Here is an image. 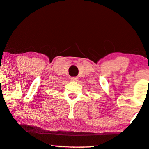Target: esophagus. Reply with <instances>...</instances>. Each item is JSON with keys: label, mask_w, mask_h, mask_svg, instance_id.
Wrapping results in <instances>:
<instances>
[{"label": "esophagus", "mask_w": 149, "mask_h": 149, "mask_svg": "<svg viewBox=\"0 0 149 149\" xmlns=\"http://www.w3.org/2000/svg\"><path fill=\"white\" fill-rule=\"evenodd\" d=\"M71 81L76 82V81H78V77H72V78H71Z\"/></svg>", "instance_id": "obj_1"}]
</instances>
